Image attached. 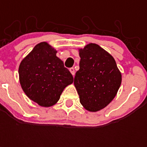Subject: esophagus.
<instances>
[{"instance_id":"34e87169","label":"esophagus","mask_w":147,"mask_h":147,"mask_svg":"<svg viewBox=\"0 0 147 147\" xmlns=\"http://www.w3.org/2000/svg\"><path fill=\"white\" fill-rule=\"evenodd\" d=\"M69 71H70V72H71L72 76H75V69H74V68H71V69H69Z\"/></svg>"}]
</instances>
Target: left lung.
Here are the masks:
<instances>
[{"mask_svg": "<svg viewBox=\"0 0 147 147\" xmlns=\"http://www.w3.org/2000/svg\"><path fill=\"white\" fill-rule=\"evenodd\" d=\"M78 51L80 68L74 85L83 107L88 111H98L116 96L121 73L113 56L98 45L89 43Z\"/></svg>", "mask_w": 147, "mask_h": 147, "instance_id": "8db88e82", "label": "left lung"}]
</instances>
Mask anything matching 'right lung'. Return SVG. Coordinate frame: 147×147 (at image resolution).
Masks as SVG:
<instances>
[{
	"instance_id": "right-lung-1",
	"label": "right lung",
	"mask_w": 147,
	"mask_h": 147,
	"mask_svg": "<svg viewBox=\"0 0 147 147\" xmlns=\"http://www.w3.org/2000/svg\"><path fill=\"white\" fill-rule=\"evenodd\" d=\"M57 51L47 42H40L22 60L20 83L24 93L41 107H51L59 100L73 76L56 56Z\"/></svg>"
}]
</instances>
